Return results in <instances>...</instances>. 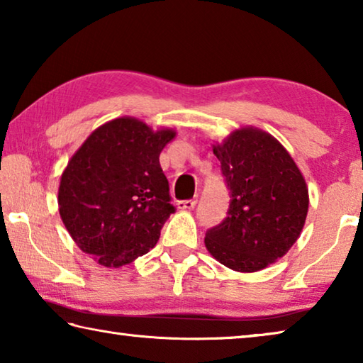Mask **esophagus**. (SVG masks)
<instances>
[{"label": "esophagus", "mask_w": 363, "mask_h": 363, "mask_svg": "<svg viewBox=\"0 0 363 363\" xmlns=\"http://www.w3.org/2000/svg\"><path fill=\"white\" fill-rule=\"evenodd\" d=\"M196 203H199V200H196V199L181 200V201H177V208H179V210H194Z\"/></svg>", "instance_id": "34e87169"}]
</instances>
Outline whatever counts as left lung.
Masks as SVG:
<instances>
[{
	"instance_id": "obj_1",
	"label": "left lung",
	"mask_w": 363,
	"mask_h": 363,
	"mask_svg": "<svg viewBox=\"0 0 363 363\" xmlns=\"http://www.w3.org/2000/svg\"><path fill=\"white\" fill-rule=\"evenodd\" d=\"M213 152L230 203L223 223L206 230V248L229 269L261 270L303 230L309 208L304 177L284 145L256 128L233 131Z\"/></svg>"
}]
</instances>
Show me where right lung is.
Instances as JSON below:
<instances>
[{
    "label": "right lung",
    "instance_id": "obj_1",
    "mask_svg": "<svg viewBox=\"0 0 363 363\" xmlns=\"http://www.w3.org/2000/svg\"><path fill=\"white\" fill-rule=\"evenodd\" d=\"M176 136L136 118H116L91 134L67 164L59 213L73 240L106 267L155 247L176 208L160 152Z\"/></svg>",
    "mask_w": 363,
    "mask_h": 363
}]
</instances>
